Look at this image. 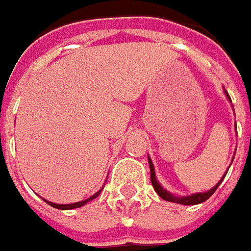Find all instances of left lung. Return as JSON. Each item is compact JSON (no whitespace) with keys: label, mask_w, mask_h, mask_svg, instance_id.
Here are the masks:
<instances>
[{"label":"left lung","mask_w":251,"mask_h":251,"mask_svg":"<svg viewBox=\"0 0 251 251\" xmlns=\"http://www.w3.org/2000/svg\"><path fill=\"white\" fill-rule=\"evenodd\" d=\"M225 95H226V98H227V101L229 102H232V100H230V97H229V94L225 91ZM237 132V130H236ZM234 158V157H233ZM233 158H232V161H233ZM149 166H150V180H151V185H153V188L154 191L158 194V197L160 198H163L164 201H169V202H176V203H181V205H197V203H202V202H205L208 198H211V195H212L215 191L218 190V187H219V184L224 181L225 176H226V173L224 174V177L221 178V181L212 187L209 191H205V192H195V194H191V195H185V197H178V195H174V194H171L170 191H167L166 188H163V185L160 184L156 178V171H154V166H153V161H151V158L149 157ZM229 170V169H227Z\"/></svg>","instance_id":"obj_1"}]
</instances>
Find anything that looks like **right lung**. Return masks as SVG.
<instances>
[{
	"label": "right lung",
	"instance_id": "right-lung-1",
	"mask_svg": "<svg viewBox=\"0 0 251 251\" xmlns=\"http://www.w3.org/2000/svg\"><path fill=\"white\" fill-rule=\"evenodd\" d=\"M104 188V187H102ZM102 188L98 191V192H95L94 195H91L90 198H87V200H84V201H80V202H74V203H54V202H50V201H46L45 200V202L46 203H49L50 206H53V208H56V209H63V211H69V209H74V208H80V206H82V205H85L87 202L93 201V200H95L98 195H100V192L102 191Z\"/></svg>",
	"mask_w": 251,
	"mask_h": 251
}]
</instances>
